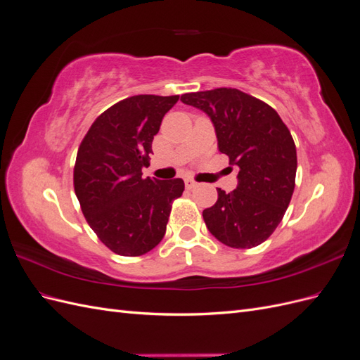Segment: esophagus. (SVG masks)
<instances>
[{
    "mask_svg": "<svg viewBox=\"0 0 360 360\" xmlns=\"http://www.w3.org/2000/svg\"><path fill=\"white\" fill-rule=\"evenodd\" d=\"M184 184H186V189H193L195 186H197V183H195L193 180H191V179L184 180Z\"/></svg>",
    "mask_w": 360,
    "mask_h": 360,
    "instance_id": "obj_1",
    "label": "esophagus"
}]
</instances>
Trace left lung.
Segmentation results:
<instances>
[{"instance_id": "left-lung-1", "label": "left lung", "mask_w": 360, "mask_h": 360, "mask_svg": "<svg viewBox=\"0 0 360 360\" xmlns=\"http://www.w3.org/2000/svg\"><path fill=\"white\" fill-rule=\"evenodd\" d=\"M212 120L217 148L238 169L237 188L217 189L202 212L209 231L224 245L263 243L285 214L296 180L297 155L288 127L267 103L236 89L188 93L180 99Z\"/></svg>"}]
</instances>
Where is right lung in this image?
<instances>
[{"label": "right lung", "instance_id": "obj_1", "mask_svg": "<svg viewBox=\"0 0 360 360\" xmlns=\"http://www.w3.org/2000/svg\"><path fill=\"white\" fill-rule=\"evenodd\" d=\"M179 96H132L96 118L78 150L73 184L91 230L112 252L147 254L165 236L181 179H144L151 143Z\"/></svg>", "mask_w": 360, "mask_h": 360}]
</instances>
